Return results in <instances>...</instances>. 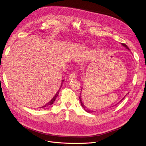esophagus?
Listing matches in <instances>:
<instances>
[{
	"label": "esophagus",
	"instance_id": "1",
	"mask_svg": "<svg viewBox=\"0 0 146 146\" xmlns=\"http://www.w3.org/2000/svg\"><path fill=\"white\" fill-rule=\"evenodd\" d=\"M76 78H77V74H75V72H74L71 73V74L69 75V80H74V79H75Z\"/></svg>",
	"mask_w": 146,
	"mask_h": 146
}]
</instances>
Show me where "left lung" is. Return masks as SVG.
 <instances>
[{
  "label": "left lung",
  "mask_w": 146,
  "mask_h": 146,
  "mask_svg": "<svg viewBox=\"0 0 146 146\" xmlns=\"http://www.w3.org/2000/svg\"><path fill=\"white\" fill-rule=\"evenodd\" d=\"M121 44L123 45V46H124L125 48H126L127 49H128L129 50V48H128V46H127V45L126 44H124V43H121ZM124 99V98L121 100V101H122V100ZM80 102H81V105L82 106V107L83 108V109L85 110V111H86L87 112H88V113H92V112H95V111H92V110H89V109H87L86 107H85L84 106V104H83V103H82V100L81 99H80ZM121 101H120V102H121Z\"/></svg>",
  "instance_id": "8db88e82"
}]
</instances>
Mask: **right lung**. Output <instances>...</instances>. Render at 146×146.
Segmentation results:
<instances>
[{"mask_svg": "<svg viewBox=\"0 0 146 146\" xmlns=\"http://www.w3.org/2000/svg\"><path fill=\"white\" fill-rule=\"evenodd\" d=\"M63 81H64V80H63L62 81V84H61V86L60 87H62V84H63ZM60 89H61V88H60ZM59 91H60V89H59V90H58V92L56 93V94L54 95V97L52 98V100H51V101H50L48 104H46V105H44V106H42V107H41L42 108H44V107H46V106H50V105H51V104H53V103L54 102V101L55 100H56V98L57 97V96H58V93H59Z\"/></svg>", "mask_w": 146, "mask_h": 146, "instance_id": "1", "label": "right lung"}]
</instances>
